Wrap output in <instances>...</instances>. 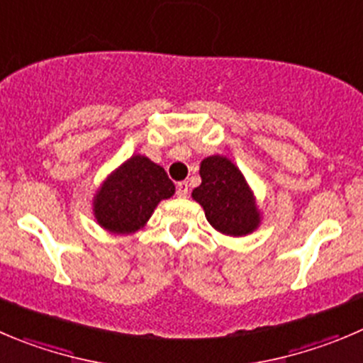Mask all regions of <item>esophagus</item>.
<instances>
[{
    "mask_svg": "<svg viewBox=\"0 0 363 363\" xmlns=\"http://www.w3.org/2000/svg\"><path fill=\"white\" fill-rule=\"evenodd\" d=\"M176 194H178L179 198H187V194H189L187 182H178V184H176Z\"/></svg>",
    "mask_w": 363,
    "mask_h": 363,
    "instance_id": "obj_1",
    "label": "esophagus"
}]
</instances>
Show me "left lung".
I'll use <instances>...</instances> for the list:
<instances>
[{"label": "left lung", "mask_w": 363, "mask_h": 363, "mask_svg": "<svg viewBox=\"0 0 363 363\" xmlns=\"http://www.w3.org/2000/svg\"><path fill=\"white\" fill-rule=\"evenodd\" d=\"M201 185L192 199L205 210L212 228L223 235L244 237L260 226L262 212L242 171L223 155L206 157L199 165Z\"/></svg>", "instance_id": "8db88e82"}]
</instances>
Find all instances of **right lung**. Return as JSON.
<instances>
[{
	"label": "right lung",
	"instance_id": "obj_1",
	"mask_svg": "<svg viewBox=\"0 0 363 363\" xmlns=\"http://www.w3.org/2000/svg\"><path fill=\"white\" fill-rule=\"evenodd\" d=\"M172 194L174 184L164 167L133 155L106 176L92 199V212L103 230L130 235L146 226L158 203Z\"/></svg>",
	"mask_w": 363,
	"mask_h": 363
}]
</instances>
